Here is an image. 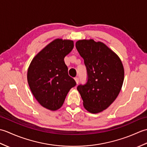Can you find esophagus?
I'll list each match as a JSON object with an SVG mask.
<instances>
[{
	"mask_svg": "<svg viewBox=\"0 0 147 147\" xmlns=\"http://www.w3.org/2000/svg\"><path fill=\"white\" fill-rule=\"evenodd\" d=\"M74 80H75V81H76V83L77 84H78V83H79V82H80L79 78H78V77H76V78H74Z\"/></svg>",
	"mask_w": 147,
	"mask_h": 147,
	"instance_id": "esophagus-1",
	"label": "esophagus"
}]
</instances>
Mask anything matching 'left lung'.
<instances>
[{"mask_svg":"<svg viewBox=\"0 0 147 147\" xmlns=\"http://www.w3.org/2000/svg\"><path fill=\"white\" fill-rule=\"evenodd\" d=\"M76 48L84 59L87 80L77 86L83 105L91 113H98L113 102L124 81V68L118 56L104 43L82 40Z\"/></svg>","mask_w":147,"mask_h":147,"instance_id":"8db88e82","label":"left lung"}]
</instances>
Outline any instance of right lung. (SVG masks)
<instances>
[{
    "label": "right lung",
    "instance_id": "add662e5",
    "mask_svg": "<svg viewBox=\"0 0 147 147\" xmlns=\"http://www.w3.org/2000/svg\"><path fill=\"white\" fill-rule=\"evenodd\" d=\"M74 47L73 41L56 39L37 54L28 70V82L33 96L43 107L57 110L70 89L76 85L69 76L64 59Z\"/></svg>",
    "mask_w": 147,
    "mask_h": 147
}]
</instances>
